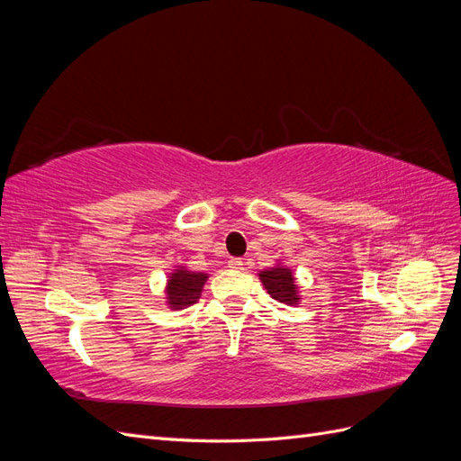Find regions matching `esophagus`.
Masks as SVG:
<instances>
[{"instance_id":"esophagus-1","label":"esophagus","mask_w":461,"mask_h":461,"mask_svg":"<svg viewBox=\"0 0 461 461\" xmlns=\"http://www.w3.org/2000/svg\"><path fill=\"white\" fill-rule=\"evenodd\" d=\"M242 265H244V261L240 258H230L229 259V267L230 269H242Z\"/></svg>"}]
</instances>
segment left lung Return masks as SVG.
<instances>
[{"label": "left lung", "instance_id": "obj_1", "mask_svg": "<svg viewBox=\"0 0 461 461\" xmlns=\"http://www.w3.org/2000/svg\"><path fill=\"white\" fill-rule=\"evenodd\" d=\"M259 278H261L265 290L269 292L273 300L281 302V303H288V305H294L300 302L298 286H296V281H294V276H292L290 269L278 265V267L261 271Z\"/></svg>", "mask_w": 461, "mask_h": 461}]
</instances>
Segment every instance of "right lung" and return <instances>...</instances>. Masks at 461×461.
I'll list each match as a JSON object with an SVG mask.
<instances>
[{"label":"right lung","instance_id":"add662e5","mask_svg":"<svg viewBox=\"0 0 461 461\" xmlns=\"http://www.w3.org/2000/svg\"><path fill=\"white\" fill-rule=\"evenodd\" d=\"M207 281V273H194L176 269L167 281V303L171 310H185L196 303L202 296V288Z\"/></svg>","mask_w":461,"mask_h":461}]
</instances>
